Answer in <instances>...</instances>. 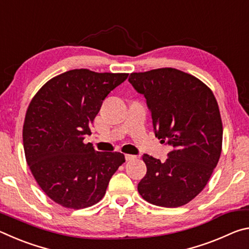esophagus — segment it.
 Instances as JSON below:
<instances>
[{"label": "esophagus", "mask_w": 249, "mask_h": 249, "mask_svg": "<svg viewBox=\"0 0 249 249\" xmlns=\"http://www.w3.org/2000/svg\"><path fill=\"white\" fill-rule=\"evenodd\" d=\"M136 158H137L136 156H134V155H129V154L125 155V160H126V161H130V160H134V159H136Z\"/></svg>", "instance_id": "1"}]
</instances>
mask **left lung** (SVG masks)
Instances as JSON below:
<instances>
[{
  "label": "left lung",
  "mask_w": 249,
  "mask_h": 249,
  "mask_svg": "<svg viewBox=\"0 0 249 249\" xmlns=\"http://www.w3.org/2000/svg\"><path fill=\"white\" fill-rule=\"evenodd\" d=\"M128 81L146 99L156 137L172 148L165 162L142 156L147 172L138 192L163 208L187 204L203 190L221 156L215 96L199 79L174 68L130 73Z\"/></svg>",
  "instance_id": "obj_1"
}]
</instances>
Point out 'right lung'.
I'll list each match as a JSON object with an SVG mask.
<instances>
[{"label": "right lung", "instance_id": "obj_1", "mask_svg": "<svg viewBox=\"0 0 249 249\" xmlns=\"http://www.w3.org/2000/svg\"><path fill=\"white\" fill-rule=\"evenodd\" d=\"M127 77L70 70L49 80L29 103L25 157L41 190L56 203L75 210L98 203L125 162L123 154L101 153L83 141L105 98Z\"/></svg>", "mask_w": 249, "mask_h": 249}]
</instances>
